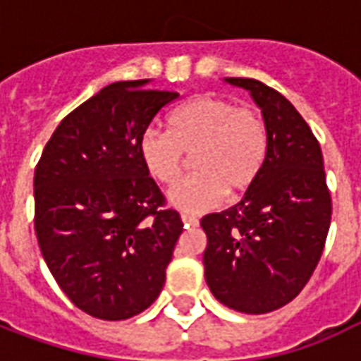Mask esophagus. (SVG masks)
<instances>
[{"label": "esophagus", "mask_w": 361, "mask_h": 361, "mask_svg": "<svg viewBox=\"0 0 361 361\" xmlns=\"http://www.w3.org/2000/svg\"><path fill=\"white\" fill-rule=\"evenodd\" d=\"M181 222L185 224V226H197L199 224V220L195 216H191V214H181Z\"/></svg>", "instance_id": "34e87169"}]
</instances>
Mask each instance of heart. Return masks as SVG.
<instances>
[{
  "label": "heart",
  "instance_id": "heart-1",
  "mask_svg": "<svg viewBox=\"0 0 361 361\" xmlns=\"http://www.w3.org/2000/svg\"><path fill=\"white\" fill-rule=\"evenodd\" d=\"M269 149L265 121L257 111L238 108L222 96H197L170 116V131L147 129L139 154L147 172L172 185L193 154L195 176L168 191V203L185 212H203L226 195H240L255 183Z\"/></svg>",
  "mask_w": 361,
  "mask_h": 361
}]
</instances>
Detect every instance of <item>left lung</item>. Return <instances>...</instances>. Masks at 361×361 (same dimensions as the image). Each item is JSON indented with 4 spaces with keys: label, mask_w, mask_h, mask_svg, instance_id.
<instances>
[{
    "label": "left lung",
    "mask_w": 361,
    "mask_h": 361,
    "mask_svg": "<svg viewBox=\"0 0 361 361\" xmlns=\"http://www.w3.org/2000/svg\"><path fill=\"white\" fill-rule=\"evenodd\" d=\"M247 90L263 114L269 149L240 203L201 220L204 280L230 310L269 313L292 302L317 267L331 226V193L315 135L284 96L255 79Z\"/></svg>",
    "instance_id": "left-lung-1"
}]
</instances>
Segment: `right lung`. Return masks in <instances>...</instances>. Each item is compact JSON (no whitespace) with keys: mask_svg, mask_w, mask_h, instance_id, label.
Listing matches in <instances>:
<instances>
[{"mask_svg":"<svg viewBox=\"0 0 361 361\" xmlns=\"http://www.w3.org/2000/svg\"><path fill=\"white\" fill-rule=\"evenodd\" d=\"M149 79L104 87L61 119L35 170V230L58 286L85 313L121 321L149 307L183 232L139 154L178 92Z\"/></svg>","mask_w":361,"mask_h":361,"instance_id":"right-lung-1","label":"right lung"}]
</instances>
